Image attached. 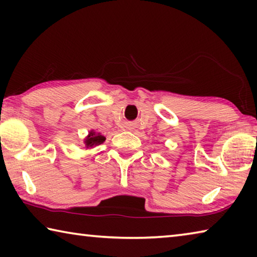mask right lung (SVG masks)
<instances>
[{"mask_svg":"<svg viewBox=\"0 0 257 257\" xmlns=\"http://www.w3.org/2000/svg\"><path fill=\"white\" fill-rule=\"evenodd\" d=\"M104 142H105V137H104L101 133H96L94 132V130H90L86 138L84 139V144L87 150L94 149V147L103 144Z\"/></svg>","mask_w":257,"mask_h":257,"instance_id":"right-lung-1","label":"right lung"}]
</instances>
